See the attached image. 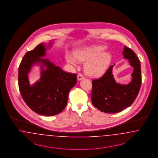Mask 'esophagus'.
Here are the masks:
<instances>
[{
	"label": "esophagus",
	"mask_w": 158,
	"mask_h": 158,
	"mask_svg": "<svg viewBox=\"0 0 158 158\" xmlns=\"http://www.w3.org/2000/svg\"><path fill=\"white\" fill-rule=\"evenodd\" d=\"M83 78H84V76H82V74H79L77 76V80H78V81L81 80Z\"/></svg>",
	"instance_id": "34e87169"
}]
</instances>
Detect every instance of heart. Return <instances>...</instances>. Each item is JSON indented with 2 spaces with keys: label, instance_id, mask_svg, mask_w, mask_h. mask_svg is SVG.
I'll return each mask as SVG.
<instances>
[{
  "label": "heart",
  "instance_id": "1",
  "mask_svg": "<svg viewBox=\"0 0 158 158\" xmlns=\"http://www.w3.org/2000/svg\"><path fill=\"white\" fill-rule=\"evenodd\" d=\"M104 48L93 46L77 50L74 55L67 53L65 59L71 65L77 66L79 61H86L84 69L91 77H99L103 76L109 67L111 55L108 52H103Z\"/></svg>",
  "mask_w": 158,
  "mask_h": 158
}]
</instances>
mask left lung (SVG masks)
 Instances as JSON below:
<instances>
[{"mask_svg":"<svg viewBox=\"0 0 158 158\" xmlns=\"http://www.w3.org/2000/svg\"><path fill=\"white\" fill-rule=\"evenodd\" d=\"M123 55L133 67L131 82L123 85L116 82L112 74L114 65H111L102 77L92 81V103L102 112L122 111L133 104L139 92L142 83L140 62L134 51L126 46H124Z\"/></svg>","mask_w":158,"mask_h":158,"instance_id":"obj_1","label":"left lung"}]
</instances>
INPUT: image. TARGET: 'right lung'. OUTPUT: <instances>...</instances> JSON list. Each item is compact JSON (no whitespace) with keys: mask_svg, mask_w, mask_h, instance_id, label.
Segmentation results:
<instances>
[{"mask_svg":"<svg viewBox=\"0 0 158 158\" xmlns=\"http://www.w3.org/2000/svg\"><path fill=\"white\" fill-rule=\"evenodd\" d=\"M52 43L49 42V47ZM46 47L40 44L23 57L18 70V84L21 96L28 107L38 114L54 116L64 110L67 104L69 94L77 83L76 74L64 72L48 59L42 57ZM40 64V79L30 85L28 74L31 67Z\"/></svg>","mask_w":158,"mask_h":158,"instance_id":"add662e5","label":"right lung"}]
</instances>
